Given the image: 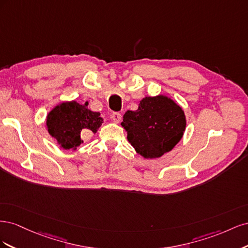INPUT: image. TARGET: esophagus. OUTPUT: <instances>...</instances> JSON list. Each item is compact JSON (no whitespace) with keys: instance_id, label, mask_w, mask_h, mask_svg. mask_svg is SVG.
<instances>
[{"instance_id":"obj_1","label":"esophagus","mask_w":248,"mask_h":248,"mask_svg":"<svg viewBox=\"0 0 248 248\" xmlns=\"http://www.w3.org/2000/svg\"><path fill=\"white\" fill-rule=\"evenodd\" d=\"M110 119L115 123H119L120 121H121L122 116H121V114H120V112H112V114L110 115Z\"/></svg>"}]
</instances>
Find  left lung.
I'll list each match as a JSON object with an SVG mask.
<instances>
[{
    "mask_svg": "<svg viewBox=\"0 0 248 248\" xmlns=\"http://www.w3.org/2000/svg\"><path fill=\"white\" fill-rule=\"evenodd\" d=\"M121 125L127 140L144 158H159L182 139L186 119L181 107L168 96L145 97L137 110H127Z\"/></svg>",
    "mask_w": 248,
    "mask_h": 248,
    "instance_id": "1",
    "label": "left lung"
}]
</instances>
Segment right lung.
Listing matches in <instances>:
<instances>
[{
    "mask_svg": "<svg viewBox=\"0 0 248 248\" xmlns=\"http://www.w3.org/2000/svg\"><path fill=\"white\" fill-rule=\"evenodd\" d=\"M88 104V101L85 104L74 100L66 101L58 104L48 112V133L57 140L61 148L77 150L82 142V134L86 131L96 133L103 123L99 112L89 109Z\"/></svg>",
    "mask_w": 248,
    "mask_h": 248,
    "instance_id": "1",
    "label": "right lung"
}]
</instances>
